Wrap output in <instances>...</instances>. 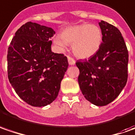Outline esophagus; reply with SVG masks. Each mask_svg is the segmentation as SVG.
Returning a JSON list of instances; mask_svg holds the SVG:
<instances>
[{"label": "esophagus", "instance_id": "obj_1", "mask_svg": "<svg viewBox=\"0 0 135 135\" xmlns=\"http://www.w3.org/2000/svg\"><path fill=\"white\" fill-rule=\"evenodd\" d=\"M68 62H69V64L70 66H72V65H75V60L72 58V57H71L68 56Z\"/></svg>", "mask_w": 135, "mask_h": 135}]
</instances>
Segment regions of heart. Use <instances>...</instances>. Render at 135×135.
Listing matches in <instances>:
<instances>
[{
  "mask_svg": "<svg viewBox=\"0 0 135 135\" xmlns=\"http://www.w3.org/2000/svg\"><path fill=\"white\" fill-rule=\"evenodd\" d=\"M103 33L99 26L81 24L69 27L61 32L60 36L54 37V43L60 49L66 44L72 45V51L78 58H89L94 55L102 43Z\"/></svg>",
  "mask_w": 135,
  "mask_h": 135,
  "instance_id": "b5f03b06",
  "label": "heart"
}]
</instances>
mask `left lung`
Instances as JSON below:
<instances>
[{"label": "left lung", "instance_id": "left-lung-1", "mask_svg": "<svg viewBox=\"0 0 135 135\" xmlns=\"http://www.w3.org/2000/svg\"><path fill=\"white\" fill-rule=\"evenodd\" d=\"M103 33L99 51L88 60L77 61L78 84L85 99L97 106L113 102L123 90L128 79V52L120 31L101 21Z\"/></svg>", "mask_w": 135, "mask_h": 135}]
</instances>
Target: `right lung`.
<instances>
[{"instance_id": "add662e5", "label": "right lung", "mask_w": 135, "mask_h": 135, "mask_svg": "<svg viewBox=\"0 0 135 135\" xmlns=\"http://www.w3.org/2000/svg\"><path fill=\"white\" fill-rule=\"evenodd\" d=\"M54 34L52 28L29 21L17 30L8 49L9 81L31 106L43 107L54 101L67 70V57L51 51Z\"/></svg>"}]
</instances>
